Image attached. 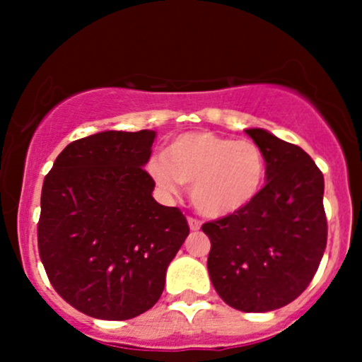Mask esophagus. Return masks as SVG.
Returning <instances> with one entry per match:
<instances>
[{
	"label": "esophagus",
	"mask_w": 362,
	"mask_h": 362,
	"mask_svg": "<svg viewBox=\"0 0 362 362\" xmlns=\"http://www.w3.org/2000/svg\"><path fill=\"white\" fill-rule=\"evenodd\" d=\"M187 223H189V228L192 231L201 230V221H197V219H195V218H189V219H187Z\"/></svg>",
	"instance_id": "34e87169"
}]
</instances>
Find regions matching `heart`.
<instances>
[{
    "label": "heart",
    "mask_w": 362,
    "mask_h": 362,
    "mask_svg": "<svg viewBox=\"0 0 362 362\" xmlns=\"http://www.w3.org/2000/svg\"><path fill=\"white\" fill-rule=\"evenodd\" d=\"M264 151L250 139L213 132H185L172 139L163 156L148 161V173L161 190L177 194L192 185L190 199L207 218H226L252 204L265 180Z\"/></svg>",
    "instance_id": "obj_1"
}]
</instances>
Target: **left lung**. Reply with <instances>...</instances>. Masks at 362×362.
Here are the masks:
<instances>
[{"label":"left lung","instance_id":"left-lung-1","mask_svg":"<svg viewBox=\"0 0 362 362\" xmlns=\"http://www.w3.org/2000/svg\"><path fill=\"white\" fill-rule=\"evenodd\" d=\"M245 132L264 151L267 182L250 206L202 231L219 298L245 313H265L296 300L317 272L327 247L325 182L300 146L260 127Z\"/></svg>","mask_w":362,"mask_h":362}]
</instances>
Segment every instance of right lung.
<instances>
[{"instance_id": "add662e5", "label": "right lung", "mask_w": 362, "mask_h": 362, "mask_svg": "<svg viewBox=\"0 0 362 362\" xmlns=\"http://www.w3.org/2000/svg\"><path fill=\"white\" fill-rule=\"evenodd\" d=\"M156 132L102 131L73 141L44 178L39 253L64 301L88 317L129 320L155 306L189 235L158 204L144 172Z\"/></svg>"}]
</instances>
